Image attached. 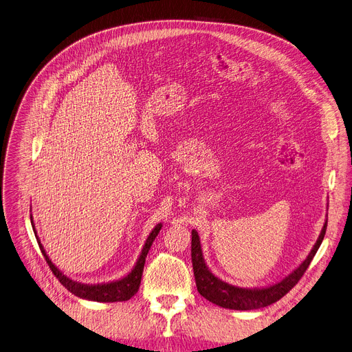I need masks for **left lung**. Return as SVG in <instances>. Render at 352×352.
Instances as JSON below:
<instances>
[{
	"label": "left lung",
	"instance_id": "8db88e82",
	"mask_svg": "<svg viewBox=\"0 0 352 352\" xmlns=\"http://www.w3.org/2000/svg\"><path fill=\"white\" fill-rule=\"evenodd\" d=\"M327 209H329V204H327ZM326 229H327V220L324 221V226L320 234H318V239L314 243L313 248L307 254V257L302 261V264H299V267H296L291 274H287L280 280L264 287H240L217 278L208 268L205 263L198 232L192 230L190 257H192V268H194L198 292L209 302L220 307L232 309V310H255V309L270 306L278 302L280 298H283L303 276V274L306 272L307 267L310 265L318 247H320L324 239Z\"/></svg>",
	"mask_w": 352,
	"mask_h": 352
}]
</instances>
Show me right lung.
I'll list each match as a JSON object with an SVG mask.
<instances>
[{"label":"right lung","instance_id":"right-lung-1","mask_svg":"<svg viewBox=\"0 0 352 352\" xmlns=\"http://www.w3.org/2000/svg\"><path fill=\"white\" fill-rule=\"evenodd\" d=\"M30 223H32V228H34L35 232V237L38 240L39 248L43 254V257L47 263V265L50 267L52 272L54 274V276L60 280V283L69 289L73 295L81 298V299H87V300H94V302H124V300H129L132 296L136 295V292L139 291V286H140V280H142V275H143V268H144V263H146V257H147V252L154 241V239L157 237V234L160 233L163 228V223H158V225L151 230V233L148 234L142 252L139 255V258L133 267V270L127 274L126 276L118 279V280H112V282H107V283H97V285H87V283H81L77 280L70 279L67 275L63 274L49 258V255L46 254L38 234L35 230V225H34V220H32V214H30Z\"/></svg>","mask_w":352,"mask_h":352}]
</instances>
